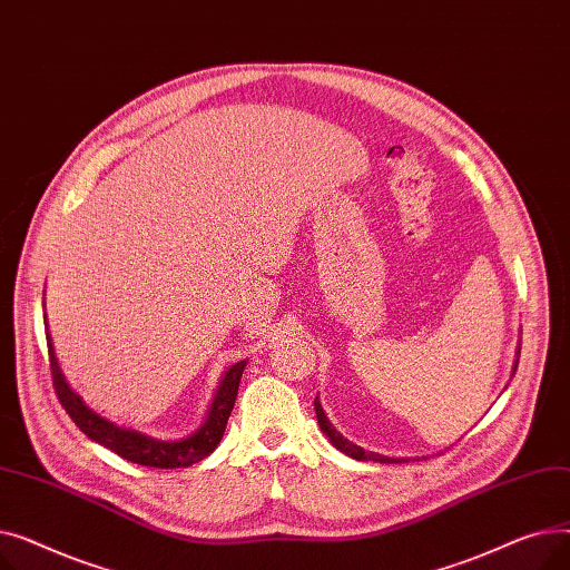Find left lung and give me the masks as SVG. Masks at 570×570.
Listing matches in <instances>:
<instances>
[{
  "label": "left lung",
  "mask_w": 570,
  "mask_h": 570,
  "mask_svg": "<svg viewBox=\"0 0 570 570\" xmlns=\"http://www.w3.org/2000/svg\"><path fill=\"white\" fill-rule=\"evenodd\" d=\"M515 370H518V363H515ZM314 409H316V417H318V425H321V430H323V434L333 441V445L337 448V451H342V453H346L348 458H353V460H361V462H381V464H391V462H404V460H395V458H385V455H379V453H372V451H365V448H361V445H355L353 441H348V439H344L335 428H333V423L327 421V415H325V411L321 409V402H318V397L314 400Z\"/></svg>",
  "instance_id": "left-lung-1"
}]
</instances>
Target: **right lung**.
Wrapping results in <instances>:
<instances>
[{"instance_id":"add662e5","label":"right lung","mask_w":570,"mask_h":570,"mask_svg":"<svg viewBox=\"0 0 570 570\" xmlns=\"http://www.w3.org/2000/svg\"><path fill=\"white\" fill-rule=\"evenodd\" d=\"M46 340H48L50 374H52L57 400L67 409V413L71 415V421L80 428V432H85L89 439L101 443L104 448H108V451H112L119 458H125L134 464L157 466V469L191 466L215 451L226 432L228 415H230L235 397H237L239 376H243V372L247 367V361H239L226 370V374L219 383V391L213 400V406H209V411H207L205 423L194 434H189L187 439H179V441H161V439L140 434L136 430L117 428L115 423L106 421V417H101L99 413L85 406L80 395H76L71 391L69 383L65 381L62 370H59V365H57L48 331H46Z\"/></svg>"}]
</instances>
